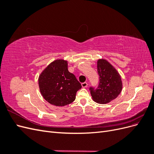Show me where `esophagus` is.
<instances>
[{
    "instance_id": "obj_1",
    "label": "esophagus",
    "mask_w": 154,
    "mask_h": 154,
    "mask_svg": "<svg viewBox=\"0 0 154 154\" xmlns=\"http://www.w3.org/2000/svg\"><path fill=\"white\" fill-rule=\"evenodd\" d=\"M82 86L83 88H85L88 86V83L87 82H84V83H82Z\"/></svg>"
}]
</instances>
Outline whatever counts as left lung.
<instances>
[{"mask_svg":"<svg viewBox=\"0 0 154 154\" xmlns=\"http://www.w3.org/2000/svg\"><path fill=\"white\" fill-rule=\"evenodd\" d=\"M99 84L97 87H91L92 100L100 104H106L116 99L122 91L123 84L120 74L106 60L100 59L97 62Z\"/></svg>","mask_w":154,"mask_h":154,"instance_id":"8db88e82","label":"left lung"}]
</instances>
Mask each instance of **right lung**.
<instances>
[{
  "instance_id": "obj_1",
  "label": "right lung",
  "mask_w": 154,
  "mask_h": 154,
  "mask_svg": "<svg viewBox=\"0 0 154 154\" xmlns=\"http://www.w3.org/2000/svg\"><path fill=\"white\" fill-rule=\"evenodd\" d=\"M38 85L44 98L55 106L71 103L82 88L76 76L69 72L67 62L64 60L51 63L39 76Z\"/></svg>"
}]
</instances>
